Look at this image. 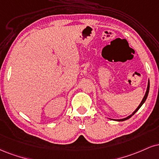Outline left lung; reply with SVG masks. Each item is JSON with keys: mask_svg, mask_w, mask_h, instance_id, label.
Listing matches in <instances>:
<instances>
[{"mask_svg": "<svg viewBox=\"0 0 159 159\" xmlns=\"http://www.w3.org/2000/svg\"><path fill=\"white\" fill-rule=\"evenodd\" d=\"M149 90H150V81H148V85H147V92H146V93H145V95H144V98H143V100H142V101H141V104H140V105H139V107H138V108L136 109V110H135L134 112H133V114L132 115H130V116H128V117H127V118H123V119H118V120H117L118 121H125V120H127V119H129V118H131L132 116H133V115H134L135 112H137L138 110H139V109H140V107L141 106H142V104H144V103L145 102V101H146V99H147V95H148V93H149Z\"/></svg>", "mask_w": 159, "mask_h": 159, "instance_id": "left-lung-1", "label": "left lung"}]
</instances>
